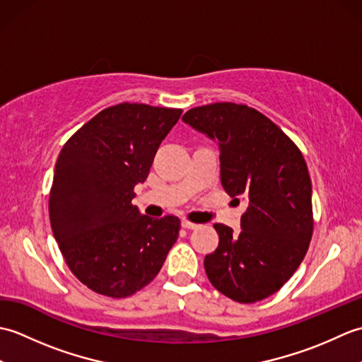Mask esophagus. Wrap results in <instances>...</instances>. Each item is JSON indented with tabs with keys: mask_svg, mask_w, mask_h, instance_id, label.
Masks as SVG:
<instances>
[{
	"mask_svg": "<svg viewBox=\"0 0 362 362\" xmlns=\"http://www.w3.org/2000/svg\"><path fill=\"white\" fill-rule=\"evenodd\" d=\"M182 227H183V228H188V230H194V228H197L199 226L194 224V222H189V221H187V219H183V221H182Z\"/></svg>",
	"mask_w": 362,
	"mask_h": 362,
	"instance_id": "obj_1",
	"label": "esophagus"
}]
</instances>
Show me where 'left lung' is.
Returning a JSON list of instances; mask_svg holds the SVG:
<instances>
[{"instance_id": "1", "label": "left lung", "mask_w": 362, "mask_h": 362, "mask_svg": "<svg viewBox=\"0 0 362 362\" xmlns=\"http://www.w3.org/2000/svg\"><path fill=\"white\" fill-rule=\"evenodd\" d=\"M182 119L218 143L222 188L247 202L238 233L214 224L219 245L205 257L206 276L235 302L272 296L297 271L313 235V188L302 152L247 105H202Z\"/></svg>"}]
</instances>
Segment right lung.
Listing matches in <instances>:
<instances>
[{
	"label": "right lung",
	"instance_id": "right-lung-1",
	"mask_svg": "<svg viewBox=\"0 0 362 362\" xmlns=\"http://www.w3.org/2000/svg\"><path fill=\"white\" fill-rule=\"evenodd\" d=\"M180 115L146 104L113 105L59 153L49 194L52 233L71 272L98 294H135L156 279L179 238V218L146 216L132 199Z\"/></svg>",
	"mask_w": 362,
	"mask_h": 362
}]
</instances>
